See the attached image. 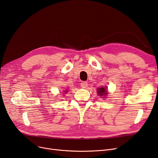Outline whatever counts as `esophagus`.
<instances>
[{
    "label": "esophagus",
    "instance_id": "1",
    "mask_svg": "<svg viewBox=\"0 0 158 158\" xmlns=\"http://www.w3.org/2000/svg\"><path fill=\"white\" fill-rule=\"evenodd\" d=\"M87 86H88V83L87 82H86V81H82V82L81 83V86L83 89L87 87Z\"/></svg>",
    "mask_w": 158,
    "mask_h": 158
}]
</instances>
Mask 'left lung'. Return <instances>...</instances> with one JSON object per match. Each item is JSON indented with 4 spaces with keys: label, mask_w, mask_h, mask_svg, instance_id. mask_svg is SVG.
Instances as JSON below:
<instances>
[{
    "label": "left lung",
    "mask_w": 158,
    "mask_h": 158,
    "mask_svg": "<svg viewBox=\"0 0 158 158\" xmlns=\"http://www.w3.org/2000/svg\"><path fill=\"white\" fill-rule=\"evenodd\" d=\"M98 94L99 96H103V95H106L107 94V90H106V88H104V87H100L98 88Z\"/></svg>",
    "instance_id": "obj_1"
}]
</instances>
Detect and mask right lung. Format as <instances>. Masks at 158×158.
I'll return each instance as SVG.
<instances>
[{
  "instance_id": "right-lung-1",
  "label": "right lung",
  "mask_w": 158,
  "mask_h": 158,
  "mask_svg": "<svg viewBox=\"0 0 158 158\" xmlns=\"http://www.w3.org/2000/svg\"><path fill=\"white\" fill-rule=\"evenodd\" d=\"M64 92H67V91H66V90H65V91H64Z\"/></svg>"
}]
</instances>
